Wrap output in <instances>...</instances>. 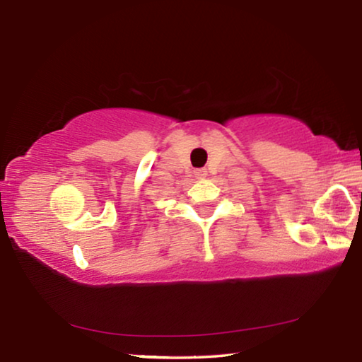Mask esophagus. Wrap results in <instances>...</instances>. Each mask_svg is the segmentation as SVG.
I'll return each instance as SVG.
<instances>
[{"instance_id": "34e87169", "label": "esophagus", "mask_w": 362, "mask_h": 362, "mask_svg": "<svg viewBox=\"0 0 362 362\" xmlns=\"http://www.w3.org/2000/svg\"><path fill=\"white\" fill-rule=\"evenodd\" d=\"M198 175H204V170H199V173H196Z\"/></svg>"}]
</instances>
